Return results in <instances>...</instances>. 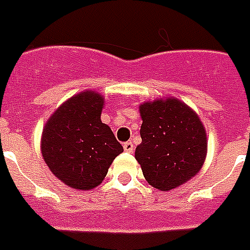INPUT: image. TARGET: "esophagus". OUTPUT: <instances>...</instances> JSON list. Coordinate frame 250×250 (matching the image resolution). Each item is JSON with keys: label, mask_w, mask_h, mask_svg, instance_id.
I'll return each instance as SVG.
<instances>
[{"label": "esophagus", "mask_w": 250, "mask_h": 250, "mask_svg": "<svg viewBox=\"0 0 250 250\" xmlns=\"http://www.w3.org/2000/svg\"><path fill=\"white\" fill-rule=\"evenodd\" d=\"M124 149L126 150V152H133V144H132L130 141L124 143Z\"/></svg>", "instance_id": "esophagus-1"}]
</instances>
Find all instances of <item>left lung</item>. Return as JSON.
Segmentation results:
<instances>
[{
  "mask_svg": "<svg viewBox=\"0 0 250 250\" xmlns=\"http://www.w3.org/2000/svg\"><path fill=\"white\" fill-rule=\"evenodd\" d=\"M141 144L136 160L144 178L157 190L169 191L199 172L206 159L207 139L199 117L176 98L140 106Z\"/></svg>",
  "mask_w": 250,
  "mask_h": 250,
  "instance_id": "left-lung-1",
  "label": "left lung"
}]
</instances>
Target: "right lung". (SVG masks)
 I'll use <instances>...</instances> for the list:
<instances>
[{
  "instance_id": "1",
  "label": "right lung",
  "mask_w": 250,
  "mask_h": 250,
  "mask_svg": "<svg viewBox=\"0 0 250 250\" xmlns=\"http://www.w3.org/2000/svg\"><path fill=\"white\" fill-rule=\"evenodd\" d=\"M104 98L94 91L72 97L51 116L42 137L44 162L55 176L78 190H91L105 179L124 152L111 129L102 124Z\"/></svg>"
}]
</instances>
